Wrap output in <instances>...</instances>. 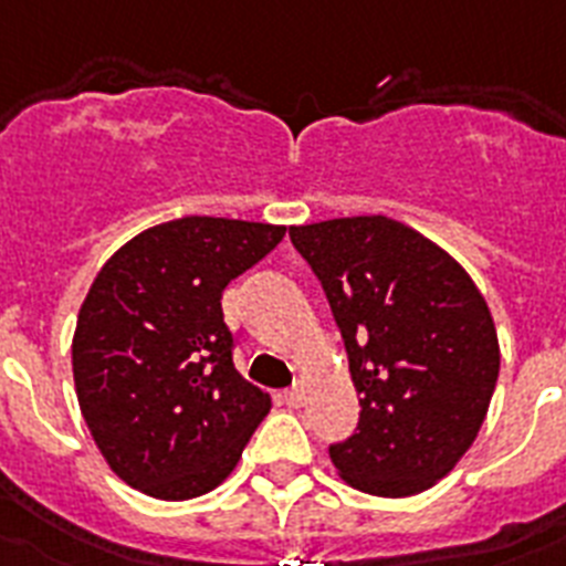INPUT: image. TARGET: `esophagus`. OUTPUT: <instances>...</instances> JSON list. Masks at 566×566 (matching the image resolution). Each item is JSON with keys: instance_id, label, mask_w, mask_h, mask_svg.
<instances>
[{"instance_id": "obj_1", "label": "esophagus", "mask_w": 566, "mask_h": 566, "mask_svg": "<svg viewBox=\"0 0 566 566\" xmlns=\"http://www.w3.org/2000/svg\"><path fill=\"white\" fill-rule=\"evenodd\" d=\"M303 399H306V390H303V385L289 387V390H286V405H292V408H301Z\"/></svg>"}]
</instances>
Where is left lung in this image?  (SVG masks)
<instances>
[{"label":"left lung","instance_id":"left-lung-1","mask_svg":"<svg viewBox=\"0 0 566 566\" xmlns=\"http://www.w3.org/2000/svg\"><path fill=\"white\" fill-rule=\"evenodd\" d=\"M324 286L361 394L356 433L329 446L349 485L408 497L454 469L492 401L501 349L474 280L387 217L289 228Z\"/></svg>","mask_w":566,"mask_h":566}]
</instances>
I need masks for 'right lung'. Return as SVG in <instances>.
Segmentation results:
<instances>
[{"mask_svg": "<svg viewBox=\"0 0 566 566\" xmlns=\"http://www.w3.org/2000/svg\"><path fill=\"white\" fill-rule=\"evenodd\" d=\"M286 228L185 217L147 228L101 269L77 315L72 367L109 469L158 501L217 489L272 410L237 373L222 292Z\"/></svg>", "mask_w": 566, "mask_h": 566, "instance_id": "1", "label": "right lung"}]
</instances>
